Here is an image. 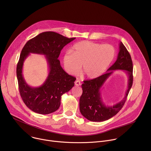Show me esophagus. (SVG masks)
<instances>
[{"label": "esophagus", "mask_w": 151, "mask_h": 151, "mask_svg": "<svg viewBox=\"0 0 151 151\" xmlns=\"http://www.w3.org/2000/svg\"><path fill=\"white\" fill-rule=\"evenodd\" d=\"M81 82H80V81H79V80H76L75 81V85H76V86H79V85H81Z\"/></svg>", "instance_id": "esophagus-1"}]
</instances>
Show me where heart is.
Listing matches in <instances>:
<instances>
[{
    "mask_svg": "<svg viewBox=\"0 0 151 151\" xmlns=\"http://www.w3.org/2000/svg\"><path fill=\"white\" fill-rule=\"evenodd\" d=\"M115 55L114 48L90 41H81L75 44L72 51H67L63 58L64 68L71 75L82 72L89 79L101 76L109 68Z\"/></svg>",
    "mask_w": 151,
    "mask_h": 151,
    "instance_id": "b5f03b06",
    "label": "heart"
}]
</instances>
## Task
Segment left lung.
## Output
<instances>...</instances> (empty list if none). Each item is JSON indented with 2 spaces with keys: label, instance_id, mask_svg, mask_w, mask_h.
Instances as JSON below:
<instances>
[{
  "label": "left lung",
  "instance_id": "8db88e82",
  "mask_svg": "<svg viewBox=\"0 0 151 151\" xmlns=\"http://www.w3.org/2000/svg\"><path fill=\"white\" fill-rule=\"evenodd\" d=\"M116 70H122L128 76V87L124 97L113 106H106L103 102L101 89L105 82ZM133 62L125 47L120 42L117 59L107 72L100 77L84 81L81 87L82 94L79 99V109L81 114L88 120L102 122L116 115L122 108L133 84Z\"/></svg>",
  "mask_w": 151,
  "mask_h": 151
}]
</instances>
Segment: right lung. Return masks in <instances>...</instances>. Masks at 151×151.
Masks as SVG:
<instances>
[{
	"mask_svg": "<svg viewBox=\"0 0 151 151\" xmlns=\"http://www.w3.org/2000/svg\"><path fill=\"white\" fill-rule=\"evenodd\" d=\"M75 39L54 32H43L29 40L21 51L17 66L19 93L26 105L34 112L46 115L56 111L61 96L74 86L76 78L63 70L58 58L63 47ZM30 53L45 55L49 66L48 76L38 88L28 85L22 74L24 61Z\"/></svg>",
	"mask_w": 151,
	"mask_h": 151,
	"instance_id": "add662e5",
	"label": "right lung"
}]
</instances>
